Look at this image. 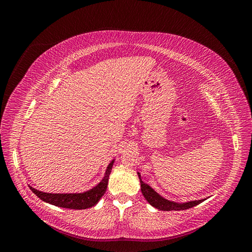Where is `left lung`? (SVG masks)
Listing matches in <instances>:
<instances>
[{
    "label": "left lung",
    "instance_id": "1",
    "mask_svg": "<svg viewBox=\"0 0 252 252\" xmlns=\"http://www.w3.org/2000/svg\"><path fill=\"white\" fill-rule=\"evenodd\" d=\"M139 174V179L141 182V190L142 193L145 196V199L148 201V203L150 205L154 206V207L163 210V211H170V210H185V209H189L191 207H194V206L199 205L200 203H202L204 200H199V201H191L188 203H184V204H178L174 202H170L168 200H165L164 197H162L161 195H158L154 189H152L150 186H148L147 184L141 180V175Z\"/></svg>",
    "mask_w": 252,
    "mask_h": 252
}]
</instances>
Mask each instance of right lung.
Listing matches in <instances>:
<instances>
[{"label":"right lung","mask_w":252,"mask_h":252,"mask_svg":"<svg viewBox=\"0 0 252 252\" xmlns=\"http://www.w3.org/2000/svg\"><path fill=\"white\" fill-rule=\"evenodd\" d=\"M113 161L108 165L107 170H106L105 177L103 178L102 182L87 192L83 193H46L39 191L32 187H29L32 189V191L39 196L40 199L44 202H47L51 205L58 206V207H63V208H69V209H87L93 207L98 201H100L101 197L106 192V189H107L108 185V179L109 174L112 169Z\"/></svg>","instance_id":"obj_1"}]
</instances>
